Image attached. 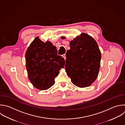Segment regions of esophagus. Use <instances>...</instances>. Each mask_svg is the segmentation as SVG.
Instances as JSON below:
<instances>
[{
  "instance_id": "esophagus-1",
  "label": "esophagus",
  "mask_w": 125,
  "mask_h": 125,
  "mask_svg": "<svg viewBox=\"0 0 125 125\" xmlns=\"http://www.w3.org/2000/svg\"><path fill=\"white\" fill-rule=\"evenodd\" d=\"M62 57L64 58V59L65 60H66V56H65V54H63L62 55Z\"/></svg>"
}]
</instances>
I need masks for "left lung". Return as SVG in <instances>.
Masks as SVG:
<instances>
[{"mask_svg": "<svg viewBox=\"0 0 125 125\" xmlns=\"http://www.w3.org/2000/svg\"><path fill=\"white\" fill-rule=\"evenodd\" d=\"M70 47L66 53L65 70L67 75L78 87L91 85L97 79L100 67L101 53L97 42L83 33L70 42Z\"/></svg>", "mask_w": 125, "mask_h": 125, "instance_id": "8db88e82", "label": "left lung"}]
</instances>
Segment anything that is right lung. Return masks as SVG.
Returning a JSON list of instances; mask_svg holds the SVG:
<instances>
[{"label":"right lung","mask_w":125,"mask_h":125,"mask_svg":"<svg viewBox=\"0 0 125 125\" xmlns=\"http://www.w3.org/2000/svg\"><path fill=\"white\" fill-rule=\"evenodd\" d=\"M56 47L47 41L44 42L37 37L25 53L28 78L36 88L43 90L51 87L59 70L64 67L65 61L57 55Z\"/></svg>","instance_id":"obj_1"}]
</instances>
